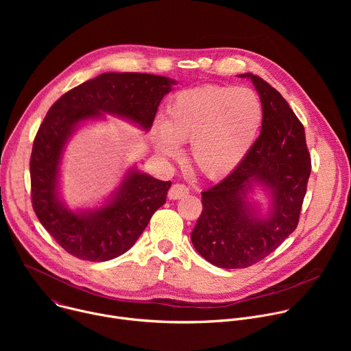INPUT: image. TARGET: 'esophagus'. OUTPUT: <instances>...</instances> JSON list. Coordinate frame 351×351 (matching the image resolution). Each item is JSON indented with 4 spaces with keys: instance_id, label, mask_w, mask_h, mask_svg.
<instances>
[{
    "instance_id": "obj_1",
    "label": "esophagus",
    "mask_w": 351,
    "mask_h": 351,
    "mask_svg": "<svg viewBox=\"0 0 351 351\" xmlns=\"http://www.w3.org/2000/svg\"><path fill=\"white\" fill-rule=\"evenodd\" d=\"M189 194V187L186 184H182V183H176L173 184L171 189H169V193H168V197L171 199H179V198H183Z\"/></svg>"
}]
</instances>
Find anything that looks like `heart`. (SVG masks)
Segmentation results:
<instances>
[{
  "mask_svg": "<svg viewBox=\"0 0 351 351\" xmlns=\"http://www.w3.org/2000/svg\"><path fill=\"white\" fill-rule=\"evenodd\" d=\"M264 122L256 91L207 84L175 94L165 119L156 123L153 143L165 158H176L190 141L194 167L208 178L232 173L254 147Z\"/></svg>",
  "mask_w": 351,
  "mask_h": 351,
  "instance_id": "1",
  "label": "heart"
}]
</instances>
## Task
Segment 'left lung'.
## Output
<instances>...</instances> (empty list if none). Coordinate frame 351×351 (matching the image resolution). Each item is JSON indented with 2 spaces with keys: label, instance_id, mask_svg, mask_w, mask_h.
I'll list each match as a JSON object with an SVG mask.
<instances>
[{
  "label": "left lung",
  "instance_id": "obj_1",
  "mask_svg": "<svg viewBox=\"0 0 351 351\" xmlns=\"http://www.w3.org/2000/svg\"><path fill=\"white\" fill-rule=\"evenodd\" d=\"M253 82L264 122L252 152L218 184L203 191V213L193 232L197 253L215 267L239 269L265 258L297 228L311 173L304 126L282 94L261 77ZM264 191L267 207L252 198Z\"/></svg>",
  "mask_w": 351,
  "mask_h": 351
}]
</instances>
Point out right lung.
Here are the masks:
<instances>
[{"mask_svg":"<svg viewBox=\"0 0 351 351\" xmlns=\"http://www.w3.org/2000/svg\"><path fill=\"white\" fill-rule=\"evenodd\" d=\"M176 83L158 75L107 72L65 93L47 112L30 157L32 202L41 225L69 254L99 263L126 253L165 204L172 184L130 168L103 206L71 210L61 197V164L72 134L106 119L104 114L148 132Z\"/></svg>","mask_w":351,"mask_h":351,"instance_id":"1","label":"right lung"}]
</instances>
